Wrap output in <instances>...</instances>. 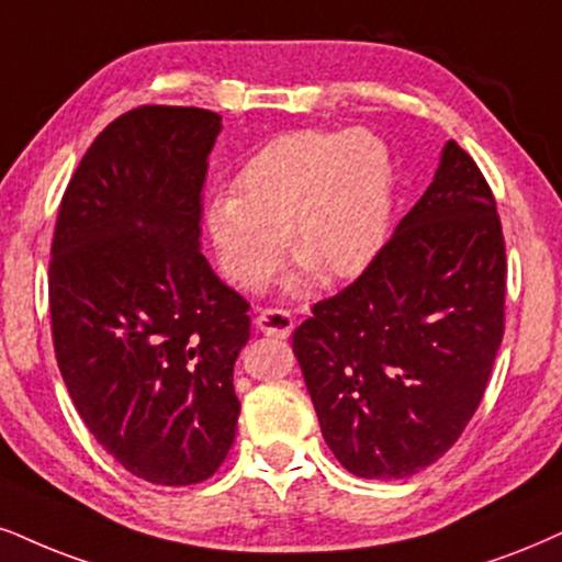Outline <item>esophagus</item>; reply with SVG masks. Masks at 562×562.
I'll return each instance as SVG.
<instances>
[{"label": "esophagus", "mask_w": 562, "mask_h": 562, "mask_svg": "<svg viewBox=\"0 0 562 562\" xmlns=\"http://www.w3.org/2000/svg\"><path fill=\"white\" fill-rule=\"evenodd\" d=\"M255 328L266 336L286 338L294 330V317L286 310H262L255 321Z\"/></svg>", "instance_id": "34e87169"}]
</instances>
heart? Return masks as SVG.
I'll return each instance as SVG.
<instances>
[{"mask_svg": "<svg viewBox=\"0 0 562 562\" xmlns=\"http://www.w3.org/2000/svg\"><path fill=\"white\" fill-rule=\"evenodd\" d=\"M393 218V158L367 130H294L262 145L234 179V195L205 205L218 266L245 292L276 273L289 252L300 266L289 292L321 273L341 281L375 260Z\"/></svg>", "mask_w": 562, "mask_h": 562, "instance_id": "b5f03b06", "label": "heart"}]
</instances>
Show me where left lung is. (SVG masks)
Wrapping results in <instances>:
<instances>
[{"instance_id":"1","label":"left lung","mask_w":562,"mask_h":562,"mask_svg":"<svg viewBox=\"0 0 562 562\" xmlns=\"http://www.w3.org/2000/svg\"><path fill=\"white\" fill-rule=\"evenodd\" d=\"M503 304L495 198L448 140L432 184L375 260L294 330L323 438L344 469L401 480L459 440L501 349Z\"/></svg>"}]
</instances>
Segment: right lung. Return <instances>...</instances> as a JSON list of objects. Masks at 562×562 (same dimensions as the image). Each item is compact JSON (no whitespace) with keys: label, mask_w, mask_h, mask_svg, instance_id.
<instances>
[{"label":"right lung","mask_w":562,"mask_h":562,"mask_svg":"<svg viewBox=\"0 0 562 562\" xmlns=\"http://www.w3.org/2000/svg\"><path fill=\"white\" fill-rule=\"evenodd\" d=\"M216 112L140 106L95 137L59 205L54 351L93 438L145 482L195 484L237 435L249 304L200 252Z\"/></svg>","instance_id":"1"}]
</instances>
